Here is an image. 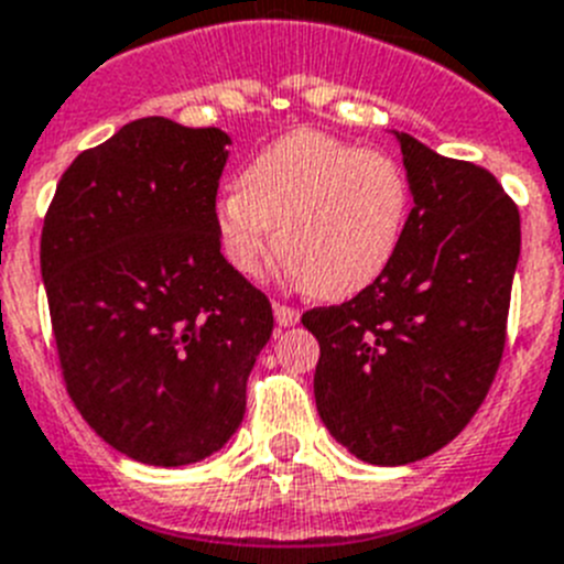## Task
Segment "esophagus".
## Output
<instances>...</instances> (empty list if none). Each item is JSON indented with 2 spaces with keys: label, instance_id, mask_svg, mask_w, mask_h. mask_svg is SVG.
Segmentation results:
<instances>
[{
  "label": "esophagus",
  "instance_id": "1",
  "mask_svg": "<svg viewBox=\"0 0 564 564\" xmlns=\"http://www.w3.org/2000/svg\"><path fill=\"white\" fill-rule=\"evenodd\" d=\"M272 310H275L278 326H295V323L301 321V312L292 310V306H286V303H275Z\"/></svg>",
  "mask_w": 564,
  "mask_h": 564
}]
</instances>
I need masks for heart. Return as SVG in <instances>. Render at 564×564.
I'll use <instances>...</instances> for the list:
<instances>
[{
	"label": "heart",
	"instance_id": "obj_1",
	"mask_svg": "<svg viewBox=\"0 0 564 564\" xmlns=\"http://www.w3.org/2000/svg\"><path fill=\"white\" fill-rule=\"evenodd\" d=\"M409 209V178L391 155L295 130L254 155L238 187L215 200V232L243 275H258L278 241L312 295L346 301L391 267Z\"/></svg>",
	"mask_w": 564,
	"mask_h": 564
}]
</instances>
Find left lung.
<instances>
[{"mask_svg":"<svg viewBox=\"0 0 564 564\" xmlns=\"http://www.w3.org/2000/svg\"><path fill=\"white\" fill-rule=\"evenodd\" d=\"M398 141L414 207L394 261L351 301L301 317L321 343L317 414L371 465L429 457L477 414L519 261V209L488 170Z\"/></svg>","mask_w":564,"mask_h":564,"instance_id":"left-lung-1","label":"left lung"}]
</instances>
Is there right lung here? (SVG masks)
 Wrapping results in <instances>:
<instances>
[{
    "label": "right lung",
    "instance_id": "right-lung-1",
    "mask_svg": "<svg viewBox=\"0 0 564 564\" xmlns=\"http://www.w3.org/2000/svg\"><path fill=\"white\" fill-rule=\"evenodd\" d=\"M229 135L161 116L78 153L42 227V278L67 394L116 452L209 457L241 425L272 335L261 289L221 254Z\"/></svg>",
    "mask_w": 564,
    "mask_h": 564
}]
</instances>
